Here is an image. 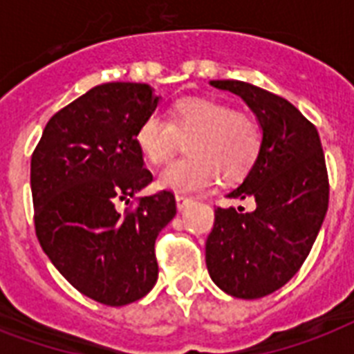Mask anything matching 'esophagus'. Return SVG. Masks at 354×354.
I'll use <instances>...</instances> for the list:
<instances>
[{
	"label": "esophagus",
	"mask_w": 354,
	"mask_h": 354,
	"mask_svg": "<svg viewBox=\"0 0 354 354\" xmlns=\"http://www.w3.org/2000/svg\"><path fill=\"white\" fill-rule=\"evenodd\" d=\"M193 204V198H187V196H183V194H176V207L178 211H183L185 207Z\"/></svg>",
	"instance_id": "34e87169"
}]
</instances>
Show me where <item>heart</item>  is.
I'll use <instances>...</instances> for the list:
<instances>
[{
  "label": "heart",
  "mask_w": 354,
  "mask_h": 354,
  "mask_svg": "<svg viewBox=\"0 0 354 354\" xmlns=\"http://www.w3.org/2000/svg\"><path fill=\"white\" fill-rule=\"evenodd\" d=\"M187 158L171 161L158 176V185L174 193H202L216 182H239L252 171L263 149V132L252 118L232 104L209 97H182L169 110V119L149 113L136 128V145L149 163H161L180 139Z\"/></svg>",
  "instance_id": "obj_1"
}]
</instances>
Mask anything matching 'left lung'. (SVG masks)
<instances>
[{"mask_svg": "<svg viewBox=\"0 0 354 354\" xmlns=\"http://www.w3.org/2000/svg\"><path fill=\"white\" fill-rule=\"evenodd\" d=\"M209 84L246 102L263 132V149L241 185L227 193L255 207H216L205 264L221 290L257 299L296 275L318 236L329 205L325 156L316 127L286 99L242 80Z\"/></svg>", "mask_w": 354, "mask_h": 354, "instance_id": "obj_1", "label": "left lung"}]
</instances>
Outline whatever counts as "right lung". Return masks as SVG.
<instances>
[{"label":"right lung","mask_w":354,"mask_h":354,"mask_svg":"<svg viewBox=\"0 0 354 354\" xmlns=\"http://www.w3.org/2000/svg\"><path fill=\"white\" fill-rule=\"evenodd\" d=\"M160 99L149 84L95 86L49 119L30 158L41 250L77 290L110 307L152 290L156 239L176 215L169 191L118 209L152 182L136 128Z\"/></svg>","instance_id":"obj_1"}]
</instances>
